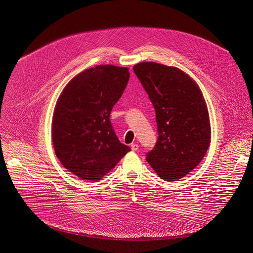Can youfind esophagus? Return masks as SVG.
Returning a JSON list of instances; mask_svg holds the SVG:
<instances>
[{
	"mask_svg": "<svg viewBox=\"0 0 253 253\" xmlns=\"http://www.w3.org/2000/svg\"><path fill=\"white\" fill-rule=\"evenodd\" d=\"M131 150L133 151V152L137 151V150H138V144H137V143H132V144H131Z\"/></svg>",
	"mask_w": 253,
	"mask_h": 253,
	"instance_id": "34e87169",
	"label": "esophagus"
}]
</instances>
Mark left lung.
Listing matches in <instances>:
<instances>
[{
    "instance_id": "1",
    "label": "left lung",
    "mask_w": 253,
    "mask_h": 253,
    "mask_svg": "<svg viewBox=\"0 0 253 253\" xmlns=\"http://www.w3.org/2000/svg\"><path fill=\"white\" fill-rule=\"evenodd\" d=\"M133 71L154 105L159 132L145 160L159 177L176 181L200 164L209 148L211 127L203 93L175 66L144 61Z\"/></svg>"
}]
</instances>
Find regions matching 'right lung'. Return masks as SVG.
Returning <instances> with one entry per match:
<instances>
[{
  "mask_svg": "<svg viewBox=\"0 0 253 253\" xmlns=\"http://www.w3.org/2000/svg\"><path fill=\"white\" fill-rule=\"evenodd\" d=\"M128 68L99 64L65 85L52 118V141L65 169L87 181H98L131 150L120 142L110 121L125 90Z\"/></svg>",
  "mask_w": 253,
  "mask_h": 253,
  "instance_id": "add662e5",
  "label": "right lung"
}]
</instances>
